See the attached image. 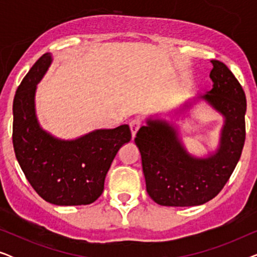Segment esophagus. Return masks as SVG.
<instances>
[{"label":"esophagus","instance_id":"obj_1","mask_svg":"<svg viewBox=\"0 0 257 257\" xmlns=\"http://www.w3.org/2000/svg\"><path fill=\"white\" fill-rule=\"evenodd\" d=\"M140 125H142V122H140V120H138V119H135V120L130 122V128H131L132 138H135L136 137V133L138 132V130L140 128Z\"/></svg>","mask_w":257,"mask_h":257}]
</instances>
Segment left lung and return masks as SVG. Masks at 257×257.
Masks as SVG:
<instances>
[{"label":"left lung","instance_id":"obj_1","mask_svg":"<svg viewBox=\"0 0 257 257\" xmlns=\"http://www.w3.org/2000/svg\"><path fill=\"white\" fill-rule=\"evenodd\" d=\"M213 89L202 96L224 117L220 147L208 158L187 153L177 130L160 119H147L136 136L146 191L158 205L199 206L219 194L240 160L245 140L244 91L224 63L213 59Z\"/></svg>","mask_w":257,"mask_h":257}]
</instances>
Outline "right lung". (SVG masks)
Returning a JSON list of instances; mask_svg holds the SVG:
<instances>
[{
  "label": "right lung",
  "mask_w": 257,
  "mask_h": 257,
  "mask_svg": "<svg viewBox=\"0 0 257 257\" xmlns=\"http://www.w3.org/2000/svg\"><path fill=\"white\" fill-rule=\"evenodd\" d=\"M51 55L37 59L17 87L13 105V144L16 159L38 195L57 206L90 205L104 191L108 168L119 149L131 140L128 125L97 130L75 140L55 138L35 113L37 83Z\"/></svg>",
  "instance_id": "obj_1"
}]
</instances>
